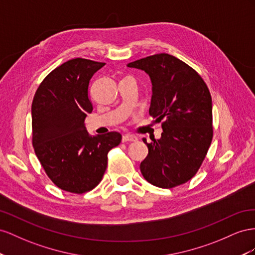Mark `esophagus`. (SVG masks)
<instances>
[{"label": "esophagus", "instance_id": "34e87169", "mask_svg": "<svg viewBox=\"0 0 255 255\" xmlns=\"http://www.w3.org/2000/svg\"><path fill=\"white\" fill-rule=\"evenodd\" d=\"M122 140L123 142H135L137 140V137L132 134H124Z\"/></svg>", "mask_w": 255, "mask_h": 255}]
</instances>
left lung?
<instances>
[{
  "instance_id": "left-lung-1",
  "label": "left lung",
  "mask_w": 255,
  "mask_h": 255,
  "mask_svg": "<svg viewBox=\"0 0 255 255\" xmlns=\"http://www.w3.org/2000/svg\"><path fill=\"white\" fill-rule=\"evenodd\" d=\"M149 76V114L162 123L160 139L147 143L140 164L143 177L160 188L190 180L204 160L213 139V104L201 76L177 57L160 53L129 63Z\"/></svg>"
}]
</instances>
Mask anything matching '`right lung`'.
Instances as JSON below:
<instances>
[{
    "mask_svg": "<svg viewBox=\"0 0 255 255\" xmlns=\"http://www.w3.org/2000/svg\"><path fill=\"white\" fill-rule=\"evenodd\" d=\"M105 63L72 59L43 79L32 104L33 147L49 178L62 190L84 193L103 179L108 152L122 141L119 132L91 135L85 118L93 111L92 77Z\"/></svg>",
    "mask_w": 255,
    "mask_h": 255,
    "instance_id": "1",
    "label": "right lung"
}]
</instances>
